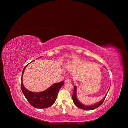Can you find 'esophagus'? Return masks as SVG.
Masks as SVG:
<instances>
[{
    "label": "esophagus",
    "mask_w": 128,
    "mask_h": 128,
    "mask_svg": "<svg viewBox=\"0 0 128 128\" xmlns=\"http://www.w3.org/2000/svg\"><path fill=\"white\" fill-rule=\"evenodd\" d=\"M64 82L65 83H70L71 82V80L70 79H67L65 80Z\"/></svg>",
    "instance_id": "obj_1"
}]
</instances>
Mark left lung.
<instances>
[{"label":"left lung","instance_id":"8db88e82","mask_svg":"<svg viewBox=\"0 0 128 128\" xmlns=\"http://www.w3.org/2000/svg\"><path fill=\"white\" fill-rule=\"evenodd\" d=\"M110 89H108V91L107 92L106 95L105 96L100 102L95 103L94 104L92 105H89V106H87V105H85L84 104H82L78 99L77 96V94H76V92H77V87L76 86H75L74 87V90H73V94H72V100H73V102L74 103V104H75V106L78 107V108L82 109V110H94L96 108H98V107H99L104 102V101L105 100V98L107 95V94L108 92L109 91Z\"/></svg>","mask_w":128,"mask_h":128}]
</instances>
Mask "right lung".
Segmentation results:
<instances>
[{
    "label": "right lung",
    "mask_w": 128,
    "mask_h": 128,
    "mask_svg": "<svg viewBox=\"0 0 128 128\" xmlns=\"http://www.w3.org/2000/svg\"><path fill=\"white\" fill-rule=\"evenodd\" d=\"M42 56H40V58ZM34 61V60L32 61V62ZM30 63H29L28 64H29ZM28 64H27L24 68L22 73L21 89L24 95L30 104L32 106L36 108L42 109L51 106L54 104L58 96V92L62 86L64 85V81H62L59 83H54L47 89L43 91L40 92L30 91L26 88L22 82L24 72Z\"/></svg>",
    "instance_id": "obj_1"
}]
</instances>
